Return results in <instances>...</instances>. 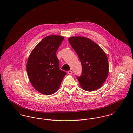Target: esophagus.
I'll use <instances>...</instances> for the list:
<instances>
[{
	"instance_id": "1",
	"label": "esophagus",
	"mask_w": 133,
	"mask_h": 133,
	"mask_svg": "<svg viewBox=\"0 0 133 133\" xmlns=\"http://www.w3.org/2000/svg\"><path fill=\"white\" fill-rule=\"evenodd\" d=\"M68 74L71 75V74H72V71H69L68 72Z\"/></svg>"
}]
</instances>
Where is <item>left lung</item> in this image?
<instances>
[{
	"mask_svg": "<svg viewBox=\"0 0 133 133\" xmlns=\"http://www.w3.org/2000/svg\"><path fill=\"white\" fill-rule=\"evenodd\" d=\"M69 41L82 65L81 75L77 77L81 87L88 92L100 89L109 74V62L105 53L89 38L74 36L69 38Z\"/></svg>",
	"mask_w": 133,
	"mask_h": 133,
	"instance_id": "1",
	"label": "left lung"
}]
</instances>
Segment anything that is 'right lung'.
<instances>
[{
	"mask_svg": "<svg viewBox=\"0 0 133 133\" xmlns=\"http://www.w3.org/2000/svg\"><path fill=\"white\" fill-rule=\"evenodd\" d=\"M64 38L59 35L45 37L33 49L28 58V75L33 87L40 93L51 95L56 93L66 74L59 69L56 53Z\"/></svg>",
	"mask_w": 133,
	"mask_h": 133,
	"instance_id": "right-lung-1",
	"label": "right lung"
}]
</instances>
